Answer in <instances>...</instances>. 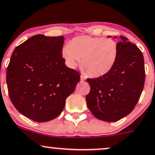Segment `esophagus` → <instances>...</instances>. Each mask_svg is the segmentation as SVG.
Listing matches in <instances>:
<instances>
[{
  "instance_id": "34e87169",
  "label": "esophagus",
  "mask_w": 155,
  "mask_h": 155,
  "mask_svg": "<svg viewBox=\"0 0 155 155\" xmlns=\"http://www.w3.org/2000/svg\"><path fill=\"white\" fill-rule=\"evenodd\" d=\"M80 78H81V81H84V80H86V76H84V75H81Z\"/></svg>"
}]
</instances>
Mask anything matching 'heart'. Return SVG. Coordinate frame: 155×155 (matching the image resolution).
I'll return each mask as SVG.
<instances>
[{
	"mask_svg": "<svg viewBox=\"0 0 155 155\" xmlns=\"http://www.w3.org/2000/svg\"><path fill=\"white\" fill-rule=\"evenodd\" d=\"M118 52V43L113 39L84 35L74 37L66 45L62 56L71 68H75L81 59L83 69L89 76L99 77L113 69Z\"/></svg>",
	"mask_w": 155,
	"mask_h": 155,
	"instance_id": "1",
	"label": "heart"
}]
</instances>
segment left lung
Here are the masks:
<instances>
[{"label": "left lung", "mask_w": 155, "mask_h": 155, "mask_svg": "<svg viewBox=\"0 0 155 155\" xmlns=\"http://www.w3.org/2000/svg\"><path fill=\"white\" fill-rule=\"evenodd\" d=\"M114 67L105 75L87 79V107L99 120L114 122L129 114L140 98L145 81L143 56L136 45L120 36Z\"/></svg>", "instance_id": "left-lung-1"}]
</instances>
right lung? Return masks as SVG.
<instances>
[{
  "label": "right lung",
  "instance_id": "1",
  "mask_svg": "<svg viewBox=\"0 0 155 155\" xmlns=\"http://www.w3.org/2000/svg\"><path fill=\"white\" fill-rule=\"evenodd\" d=\"M64 37L37 35L15 48L7 68L8 94L16 109L31 120L47 122L61 114L80 81L65 65Z\"/></svg>",
  "mask_w": 155,
  "mask_h": 155
}]
</instances>
